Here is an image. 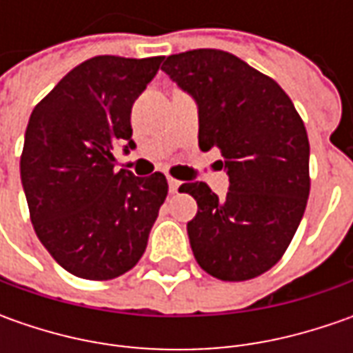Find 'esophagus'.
Returning <instances> with one entry per match:
<instances>
[{"instance_id": "obj_1", "label": "esophagus", "mask_w": 353, "mask_h": 353, "mask_svg": "<svg viewBox=\"0 0 353 353\" xmlns=\"http://www.w3.org/2000/svg\"><path fill=\"white\" fill-rule=\"evenodd\" d=\"M179 186H181V183H179L176 179H172V176H169V190H170V194H174V192L179 190Z\"/></svg>"}]
</instances>
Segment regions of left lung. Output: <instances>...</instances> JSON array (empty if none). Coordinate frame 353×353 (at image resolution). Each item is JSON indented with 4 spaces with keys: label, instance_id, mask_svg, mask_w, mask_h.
Returning <instances> with one entry per match:
<instances>
[{
    "label": "left lung",
    "instance_id": "left-lung-1",
    "mask_svg": "<svg viewBox=\"0 0 353 353\" xmlns=\"http://www.w3.org/2000/svg\"><path fill=\"white\" fill-rule=\"evenodd\" d=\"M163 70L198 103V145L216 147L230 190L206 183L179 192L196 200L188 222L198 265L220 281L263 275L291 243L310 192L308 135L287 92L271 76L220 48L170 54Z\"/></svg>",
    "mask_w": 353,
    "mask_h": 353
}]
</instances>
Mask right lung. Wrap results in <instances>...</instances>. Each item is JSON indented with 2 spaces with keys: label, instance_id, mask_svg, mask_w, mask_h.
<instances>
[{
  "label": "right lung",
  "instance_id": "obj_1",
  "mask_svg": "<svg viewBox=\"0 0 353 353\" xmlns=\"http://www.w3.org/2000/svg\"><path fill=\"white\" fill-rule=\"evenodd\" d=\"M163 57L102 54L72 68L34 105L21 183L34 234L68 273L110 281L141 259L169 184L163 172L116 170L114 149H133L131 108Z\"/></svg>",
  "mask_w": 353,
  "mask_h": 353
}]
</instances>
